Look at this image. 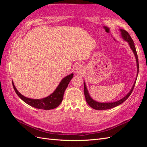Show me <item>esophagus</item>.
<instances>
[{
	"label": "esophagus",
	"instance_id": "esophagus-1",
	"mask_svg": "<svg viewBox=\"0 0 147 147\" xmlns=\"http://www.w3.org/2000/svg\"><path fill=\"white\" fill-rule=\"evenodd\" d=\"M84 69H85V67H84L83 65L80 64H78L77 66H76V73L82 74L83 72L85 71V70H84Z\"/></svg>",
	"mask_w": 147,
	"mask_h": 147
}]
</instances>
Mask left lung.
I'll return each mask as SVG.
<instances>
[{"label":"left lung","mask_w":147,"mask_h":147,"mask_svg":"<svg viewBox=\"0 0 147 147\" xmlns=\"http://www.w3.org/2000/svg\"><path fill=\"white\" fill-rule=\"evenodd\" d=\"M120 32L121 33V36L125 41L129 43V45L131 49L132 50V51L133 52L134 54H135L136 60V64H137V76H138V71H139V64H138V55H137L136 51V48L135 46V43H134L133 40H132L131 37L129 35V34L127 33L126 30H121L120 29ZM136 80L135 83H134V85L132 87L131 90H130V92L127 93V94L123 97L122 99H120L119 100H117L116 102H107V103H101V102H98L92 99L91 96H90L89 93L88 92V90L86 88V86L85 85V83L84 82V93H85V96L86 98V101L88 103V104L92 108L95 109V110H106V109H112L114 108L116 106L121 104L122 103H123L129 97L130 95L131 94V93L133 92V90L134 89V87H135V83H136Z\"/></svg>","instance_id":"1"}]
</instances>
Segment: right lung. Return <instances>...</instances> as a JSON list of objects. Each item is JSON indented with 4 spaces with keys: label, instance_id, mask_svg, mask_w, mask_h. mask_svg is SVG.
<instances>
[{
    "label": "right lung",
    "instance_id": "1",
    "mask_svg": "<svg viewBox=\"0 0 147 147\" xmlns=\"http://www.w3.org/2000/svg\"><path fill=\"white\" fill-rule=\"evenodd\" d=\"M73 73H71L69 75L65 76L64 78L62 80L60 83H59V85L57 87V88L55 89V91L52 94L47 96L45 98L41 99H32L23 96L16 88L13 82L12 83V86H13V88L16 93V94L19 96V97L21 100H23L27 104L36 109L50 110V109H55L60 105L61 102L62 101V99H63L65 90L67 87L68 84L69 83L70 81L73 78Z\"/></svg>",
    "mask_w": 147,
    "mask_h": 147
}]
</instances>
